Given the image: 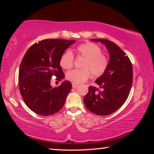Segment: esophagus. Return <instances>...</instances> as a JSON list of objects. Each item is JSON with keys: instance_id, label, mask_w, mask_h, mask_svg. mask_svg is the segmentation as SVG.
Returning <instances> with one entry per match:
<instances>
[{"instance_id": "esophagus-1", "label": "esophagus", "mask_w": 154, "mask_h": 154, "mask_svg": "<svg viewBox=\"0 0 154 154\" xmlns=\"http://www.w3.org/2000/svg\"><path fill=\"white\" fill-rule=\"evenodd\" d=\"M79 84H77V83H72V88H77L78 86H79Z\"/></svg>"}]
</instances>
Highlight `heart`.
Returning <instances> with one entry per match:
<instances>
[{"label": "heart", "instance_id": "1", "mask_svg": "<svg viewBox=\"0 0 154 154\" xmlns=\"http://www.w3.org/2000/svg\"><path fill=\"white\" fill-rule=\"evenodd\" d=\"M78 55L85 58L82 68L84 69H75L67 72L66 77L75 83H82L90 77L92 72L94 77H100L105 72L108 66V60L101 54V49L92 43H87L78 46L76 49ZM74 57L72 52L67 51L63 54L60 61L62 68L69 70L73 66Z\"/></svg>", "mask_w": 154, "mask_h": 154}]
</instances>
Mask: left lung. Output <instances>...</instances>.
<instances>
[{"label":"left lung","instance_id":"obj_1","mask_svg":"<svg viewBox=\"0 0 154 154\" xmlns=\"http://www.w3.org/2000/svg\"><path fill=\"white\" fill-rule=\"evenodd\" d=\"M91 41L105 45L109 61L105 72L95 81L101 90L90 86L83 102L92 113L108 116L120 108L129 95L133 77L132 63L122 49L112 41L104 38Z\"/></svg>","mask_w":154,"mask_h":154}]
</instances>
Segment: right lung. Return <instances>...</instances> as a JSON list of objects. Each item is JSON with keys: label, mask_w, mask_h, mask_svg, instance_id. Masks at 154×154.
I'll return each instance as SVG.
<instances>
[{"label": "right lung", "mask_w": 154, "mask_h": 154, "mask_svg": "<svg viewBox=\"0 0 154 154\" xmlns=\"http://www.w3.org/2000/svg\"><path fill=\"white\" fill-rule=\"evenodd\" d=\"M75 40L45 39L28 49L20 64L19 87L21 95L30 110L40 116H50L64 106L72 84L62 82L58 88L50 85L51 79L64 78L60 61L64 51Z\"/></svg>", "instance_id": "add662e5"}]
</instances>
